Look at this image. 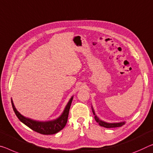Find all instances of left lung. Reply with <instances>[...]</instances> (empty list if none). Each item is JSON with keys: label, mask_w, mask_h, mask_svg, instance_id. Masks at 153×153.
<instances>
[{"label": "left lung", "mask_w": 153, "mask_h": 153, "mask_svg": "<svg viewBox=\"0 0 153 153\" xmlns=\"http://www.w3.org/2000/svg\"><path fill=\"white\" fill-rule=\"evenodd\" d=\"M92 110H93V114L94 115V119L99 123V125L101 126V127H105V128H115V127H119L123 126V125L125 124V122H120V123H106L104 122V121L101 120L99 119V118L96 116L95 112L93 108V106H92Z\"/></svg>", "instance_id": "1"}]
</instances>
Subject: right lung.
<instances>
[{"mask_svg":"<svg viewBox=\"0 0 153 153\" xmlns=\"http://www.w3.org/2000/svg\"><path fill=\"white\" fill-rule=\"evenodd\" d=\"M74 97H71L69 99V102L67 104L63 112L56 119L50 120V121H37L30 118H26L23 115H22L19 111L16 110V108L13 103L11 99L12 107H13V111L15 112L17 117L20 120L22 123L26 125L27 127L30 128L31 129L43 135H52L59 132L65 127L68 119V116H69V109L71 107V104L72 102Z\"/></svg>","mask_w":153,"mask_h":153,"instance_id":"obj_1","label":"right lung"}]
</instances>
